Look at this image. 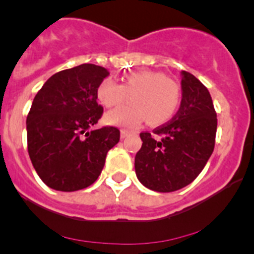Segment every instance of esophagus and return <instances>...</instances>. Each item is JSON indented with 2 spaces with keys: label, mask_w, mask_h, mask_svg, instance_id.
I'll list each match as a JSON object with an SVG mask.
<instances>
[{
  "label": "esophagus",
  "mask_w": 254,
  "mask_h": 254,
  "mask_svg": "<svg viewBox=\"0 0 254 254\" xmlns=\"http://www.w3.org/2000/svg\"><path fill=\"white\" fill-rule=\"evenodd\" d=\"M128 134H129V131H127V129H121V138L127 137Z\"/></svg>",
  "instance_id": "esophagus-1"
}]
</instances>
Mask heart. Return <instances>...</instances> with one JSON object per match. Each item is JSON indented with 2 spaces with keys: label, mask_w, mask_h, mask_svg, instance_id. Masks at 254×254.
Instances as JSON below:
<instances>
[{
  "label": "heart",
  "mask_w": 254,
  "mask_h": 254,
  "mask_svg": "<svg viewBox=\"0 0 254 254\" xmlns=\"http://www.w3.org/2000/svg\"><path fill=\"white\" fill-rule=\"evenodd\" d=\"M127 105L108 112V125L136 127L145 118L151 126L167 123L177 113L181 103V89L174 80L161 72L140 69L122 76V85L112 78H104L96 89V98L107 108Z\"/></svg>",
  "instance_id": "1"
}]
</instances>
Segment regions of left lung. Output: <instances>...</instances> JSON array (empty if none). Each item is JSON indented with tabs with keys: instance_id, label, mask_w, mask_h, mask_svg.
I'll list each match as a JSON object with an SVG mask.
<instances>
[{
	"instance_id": "obj_1",
	"label": "left lung",
	"mask_w": 254,
	"mask_h": 254,
	"mask_svg": "<svg viewBox=\"0 0 254 254\" xmlns=\"http://www.w3.org/2000/svg\"><path fill=\"white\" fill-rule=\"evenodd\" d=\"M182 100L172 121L140 133L142 146L134 158L138 181L156 192L186 187L202 172L214 151L217 118L207 87L182 71Z\"/></svg>"
}]
</instances>
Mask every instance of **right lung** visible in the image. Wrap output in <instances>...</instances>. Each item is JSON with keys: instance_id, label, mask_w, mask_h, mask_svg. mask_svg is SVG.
<instances>
[{"instance_id": "right-lung-1", "label": "right lung", "mask_w": 254, "mask_h": 254, "mask_svg": "<svg viewBox=\"0 0 254 254\" xmlns=\"http://www.w3.org/2000/svg\"><path fill=\"white\" fill-rule=\"evenodd\" d=\"M108 75L104 67L80 64L51 76L35 95L26 118L28 151L49 188L73 192L93 185L120 141L116 127L91 129L103 114L96 89Z\"/></svg>"}]
</instances>
